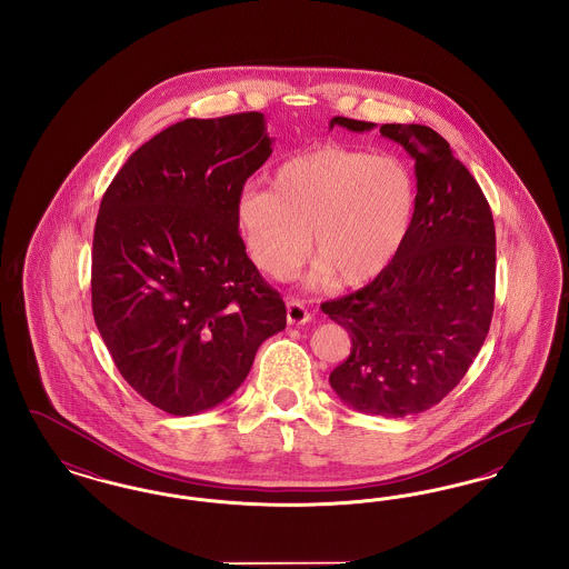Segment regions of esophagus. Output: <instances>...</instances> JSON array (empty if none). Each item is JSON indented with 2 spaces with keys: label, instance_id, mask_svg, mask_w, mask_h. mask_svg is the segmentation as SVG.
Listing matches in <instances>:
<instances>
[{
  "label": "esophagus",
  "instance_id": "esophagus-1",
  "mask_svg": "<svg viewBox=\"0 0 569 569\" xmlns=\"http://www.w3.org/2000/svg\"><path fill=\"white\" fill-rule=\"evenodd\" d=\"M286 307H288V322L290 325H305V322L311 320V313L307 311V307L298 298H290Z\"/></svg>",
  "mask_w": 569,
  "mask_h": 569
}]
</instances>
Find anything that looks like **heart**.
<instances>
[{"instance_id":"heart-1","label":"heart","mask_w":569,"mask_h":569,"mask_svg":"<svg viewBox=\"0 0 569 569\" xmlns=\"http://www.w3.org/2000/svg\"><path fill=\"white\" fill-rule=\"evenodd\" d=\"M418 183L397 156L320 144L279 163L271 190H247L234 223L256 267L288 279L309 253L316 281L356 288L388 271L411 234Z\"/></svg>"}]
</instances>
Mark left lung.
Returning <instances> with one entry per match:
<instances>
[{"label": "left lung", "mask_w": 569, "mask_h": 569, "mask_svg": "<svg viewBox=\"0 0 569 569\" xmlns=\"http://www.w3.org/2000/svg\"><path fill=\"white\" fill-rule=\"evenodd\" d=\"M376 123L332 117L330 128ZM416 162L418 211L399 258L369 286L322 302L352 352L330 373L346 406L403 418L437 406L487 339L495 309V223L471 172L427 126L383 123Z\"/></svg>", "instance_id": "obj_1"}]
</instances>
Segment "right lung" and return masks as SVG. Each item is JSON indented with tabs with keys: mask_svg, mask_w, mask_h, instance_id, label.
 I'll return each instance as SVG.
<instances>
[{
	"mask_svg": "<svg viewBox=\"0 0 569 569\" xmlns=\"http://www.w3.org/2000/svg\"><path fill=\"white\" fill-rule=\"evenodd\" d=\"M271 144L262 112L186 119L136 149L102 198L96 326L123 379L172 416L223 403L286 328V305L234 223Z\"/></svg>",
	"mask_w": 569,
	"mask_h": 569,
	"instance_id": "1",
	"label": "right lung"
}]
</instances>
